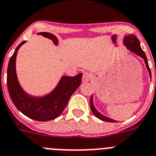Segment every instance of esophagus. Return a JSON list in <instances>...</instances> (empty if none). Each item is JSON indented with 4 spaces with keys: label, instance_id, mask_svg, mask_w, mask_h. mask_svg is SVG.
Masks as SVG:
<instances>
[{
    "label": "esophagus",
    "instance_id": "obj_1",
    "mask_svg": "<svg viewBox=\"0 0 156 156\" xmlns=\"http://www.w3.org/2000/svg\"><path fill=\"white\" fill-rule=\"evenodd\" d=\"M91 78H92V75H91L90 73H89V72H84L83 76H82V81L83 82H89L91 79Z\"/></svg>",
    "mask_w": 156,
    "mask_h": 156
}]
</instances>
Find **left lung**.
<instances>
[{
  "instance_id": "1",
  "label": "left lung",
  "mask_w": 156,
  "mask_h": 156,
  "mask_svg": "<svg viewBox=\"0 0 156 156\" xmlns=\"http://www.w3.org/2000/svg\"><path fill=\"white\" fill-rule=\"evenodd\" d=\"M124 44L126 45V47L128 48L131 51L134 52L135 54H137L140 57L143 58L144 59V62L146 63L147 68V70L149 72V74H150V77L151 78V69L149 68V66H148L147 62V59L146 54L144 52V50L141 49L140 47V43L139 39L136 37L135 35L134 34H129L128 36L125 37L124 38ZM90 109L91 111L93 112V114L95 115L96 117L98 118L99 119L102 120V121H105V122H115L117 121H115L114 119H111L110 118H107L104 115H102V114H100L97 110L95 109V107H94V103H93V98H92V96H91L90 100Z\"/></svg>"
}]
</instances>
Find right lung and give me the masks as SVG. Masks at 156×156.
I'll return each instance as SVG.
<instances>
[{"label": "right lung", "instance_id": "obj_1", "mask_svg": "<svg viewBox=\"0 0 156 156\" xmlns=\"http://www.w3.org/2000/svg\"><path fill=\"white\" fill-rule=\"evenodd\" d=\"M38 34L51 39L55 45L58 44V38L50 33L41 32ZM25 42L19 44L9 62L7 87L10 98L17 110L27 117L41 122L53 120L62 113L69 98L80 86L82 74L74 77L63 76L56 88L48 95L40 98L29 96L19 84L16 74V53Z\"/></svg>", "mask_w": 156, "mask_h": 156}]
</instances>
